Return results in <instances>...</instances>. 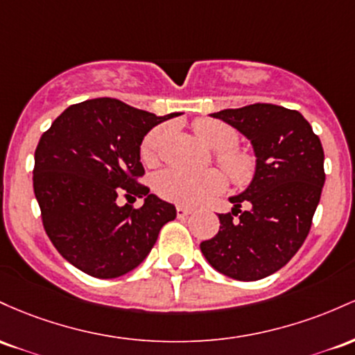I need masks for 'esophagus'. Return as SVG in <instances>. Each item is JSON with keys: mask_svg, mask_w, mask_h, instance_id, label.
I'll return each mask as SVG.
<instances>
[{"mask_svg": "<svg viewBox=\"0 0 355 355\" xmlns=\"http://www.w3.org/2000/svg\"><path fill=\"white\" fill-rule=\"evenodd\" d=\"M191 213H193V209H191V208H182V206H178V208H176V214H178V218L189 216Z\"/></svg>", "mask_w": 355, "mask_h": 355, "instance_id": "34e87169", "label": "esophagus"}]
</instances>
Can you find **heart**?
<instances>
[{
  "label": "heart",
  "instance_id": "obj_1",
  "mask_svg": "<svg viewBox=\"0 0 355 355\" xmlns=\"http://www.w3.org/2000/svg\"><path fill=\"white\" fill-rule=\"evenodd\" d=\"M194 132L198 137L214 149V159L236 186H246L252 182L257 171L253 156L245 150L236 149L238 134L233 127L225 122L202 119L194 122ZM166 127L157 125L144 135L141 142V159L146 166H154L159 161V150L164 141ZM225 188V178L220 171L208 169L201 173L166 169L154 178V191L166 201L181 206H198L209 201Z\"/></svg>",
  "mask_w": 355,
  "mask_h": 355
}]
</instances>
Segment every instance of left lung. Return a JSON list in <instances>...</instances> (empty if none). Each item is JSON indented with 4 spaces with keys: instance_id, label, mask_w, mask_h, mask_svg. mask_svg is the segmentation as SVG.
Here are the masks:
<instances>
[{
    "instance_id": "8db88e82",
    "label": "left lung",
    "mask_w": 355,
    "mask_h": 355,
    "mask_svg": "<svg viewBox=\"0 0 355 355\" xmlns=\"http://www.w3.org/2000/svg\"><path fill=\"white\" fill-rule=\"evenodd\" d=\"M211 115L252 141L257 173L248 189L230 198L234 208L218 216L220 231L201 252L226 277L260 280L304 245L325 182L324 149L304 115L282 105L252 103Z\"/></svg>"
}]
</instances>
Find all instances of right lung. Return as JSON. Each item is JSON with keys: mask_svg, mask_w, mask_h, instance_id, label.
<instances>
[{"mask_svg": "<svg viewBox=\"0 0 355 355\" xmlns=\"http://www.w3.org/2000/svg\"><path fill=\"white\" fill-rule=\"evenodd\" d=\"M157 117L117 98L73 103L43 132L35 150L33 191L43 228L58 253L95 278L121 277L149 254L176 208L139 182L141 142ZM124 196L128 205L119 207ZM130 197H146L134 209Z\"/></svg>", "mask_w": 355, "mask_h": 355, "instance_id": "obj_1", "label": "right lung"}]
</instances>
